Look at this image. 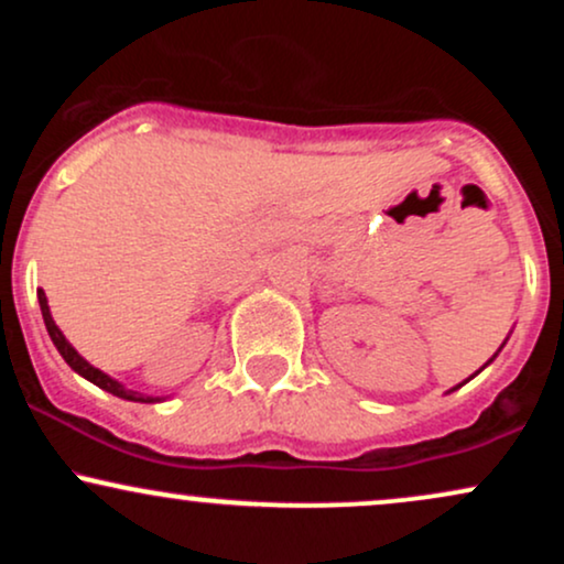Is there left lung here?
<instances>
[{
  "mask_svg": "<svg viewBox=\"0 0 564 564\" xmlns=\"http://www.w3.org/2000/svg\"><path fill=\"white\" fill-rule=\"evenodd\" d=\"M501 347H503V345H501ZM501 347H498V352H501ZM498 352H496V355H498ZM496 355H494V358H496ZM494 358H490L488 364H494ZM488 364H485V366H488ZM485 366H482V368H485ZM482 368H480V371H482ZM480 371H477V373H480ZM477 373H471V377H477ZM471 377H469V379H471ZM469 379H467V381H469ZM467 381H462V384H467ZM462 384H458V387H462ZM458 387H453V390H458Z\"/></svg>",
  "mask_w": 564,
  "mask_h": 564,
  "instance_id": "obj_1",
  "label": "left lung"
}]
</instances>
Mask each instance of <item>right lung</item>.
<instances>
[{
	"label": "right lung",
	"mask_w": 564,
	"mask_h": 564,
	"mask_svg": "<svg viewBox=\"0 0 564 564\" xmlns=\"http://www.w3.org/2000/svg\"><path fill=\"white\" fill-rule=\"evenodd\" d=\"M36 296H39V307H42V318H44V326H47V334H50V339H53V345L57 347V352L63 355V360H66V364H68L70 368H74L76 373H79V377H84V379H87V381H93V384L100 387V390H106V392L116 394V398L132 400V403H156L159 398H151V394H142V392L127 390V387L121 384V381H116V379L108 377V373H102L100 368L89 366L87 360H84L82 355L76 352L74 347H70V341L66 339V336H63L61 328L55 326V321H53V313H50L47 296H44V291H42V289L36 291Z\"/></svg>",
	"instance_id": "1"
}]
</instances>
